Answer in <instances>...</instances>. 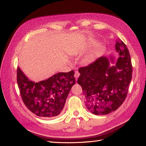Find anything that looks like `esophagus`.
Wrapping results in <instances>:
<instances>
[{
  "mask_svg": "<svg viewBox=\"0 0 146 146\" xmlns=\"http://www.w3.org/2000/svg\"><path fill=\"white\" fill-rule=\"evenodd\" d=\"M79 76H80V73H79L78 71H77V70H76V71L75 72V74H74V77H75V78H76V80H77V79H78Z\"/></svg>",
  "mask_w": 146,
  "mask_h": 146,
  "instance_id": "34e87169",
  "label": "esophagus"
}]
</instances>
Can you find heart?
<instances>
[{"label": "heart", "mask_w": 146, "mask_h": 146, "mask_svg": "<svg viewBox=\"0 0 146 146\" xmlns=\"http://www.w3.org/2000/svg\"><path fill=\"white\" fill-rule=\"evenodd\" d=\"M73 55H77V54H74ZM97 56H98V51L96 50H94L82 60V63L85 66L89 65L94 62L96 59Z\"/></svg>", "instance_id": "b5f03b06"}]
</instances>
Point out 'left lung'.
<instances>
[{"label":"left lung","instance_id":"8db88e82","mask_svg":"<svg viewBox=\"0 0 146 146\" xmlns=\"http://www.w3.org/2000/svg\"><path fill=\"white\" fill-rule=\"evenodd\" d=\"M115 49L119 57L100 56L94 63L80 68L77 83L85 97L86 108L96 115L116 110L125 100L131 80L132 66L126 46L120 39ZM115 64L110 66V63Z\"/></svg>","mask_w":146,"mask_h":146}]
</instances>
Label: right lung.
Returning <instances> with one entry per match:
<instances>
[{"label": "right lung", "mask_w": 146, "mask_h": 146, "mask_svg": "<svg viewBox=\"0 0 146 146\" xmlns=\"http://www.w3.org/2000/svg\"><path fill=\"white\" fill-rule=\"evenodd\" d=\"M74 71L58 72L46 80H29L19 67L17 82L25 106L36 116L55 117L62 111L70 90L76 83Z\"/></svg>", "instance_id": "obj_1"}]
</instances>
